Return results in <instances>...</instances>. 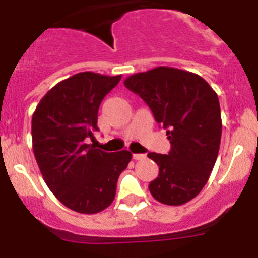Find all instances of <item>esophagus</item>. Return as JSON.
Listing matches in <instances>:
<instances>
[{
    "label": "esophagus",
    "mask_w": 258,
    "mask_h": 258,
    "mask_svg": "<svg viewBox=\"0 0 258 258\" xmlns=\"http://www.w3.org/2000/svg\"><path fill=\"white\" fill-rule=\"evenodd\" d=\"M133 159L134 160H145L146 155L145 154H134Z\"/></svg>",
    "instance_id": "34e87169"
}]
</instances>
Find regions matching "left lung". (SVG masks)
I'll list each match as a JSON object with an SVG mask.
<instances>
[{
  "label": "left lung",
  "mask_w": 258,
  "mask_h": 258,
  "mask_svg": "<svg viewBox=\"0 0 258 258\" xmlns=\"http://www.w3.org/2000/svg\"><path fill=\"white\" fill-rule=\"evenodd\" d=\"M124 85L151 108L172 146L168 155H147L159 165L150 192L166 206L190 202L206 186L217 160L222 133L217 93L199 75L173 67L132 75Z\"/></svg>",
  "instance_id": "1"
}]
</instances>
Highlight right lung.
<instances>
[{
	"instance_id": "1",
	"label": "right lung",
	"mask_w": 258,
	"mask_h": 258,
	"mask_svg": "<svg viewBox=\"0 0 258 258\" xmlns=\"http://www.w3.org/2000/svg\"><path fill=\"white\" fill-rule=\"evenodd\" d=\"M121 80L80 72L42 97L32 116V143L41 174L56 199L79 213L93 214L111 206L118 175L132 160L126 150L104 152L94 140L98 109Z\"/></svg>"
}]
</instances>
